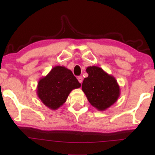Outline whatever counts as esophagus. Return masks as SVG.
I'll return each mask as SVG.
<instances>
[{
    "label": "esophagus",
    "instance_id": "obj_1",
    "mask_svg": "<svg viewBox=\"0 0 155 155\" xmlns=\"http://www.w3.org/2000/svg\"><path fill=\"white\" fill-rule=\"evenodd\" d=\"M77 79L78 81V82H79L80 83H82V82H83V77H78L77 78Z\"/></svg>",
    "mask_w": 155,
    "mask_h": 155
}]
</instances>
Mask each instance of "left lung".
Wrapping results in <instances>:
<instances>
[{"label":"left lung","instance_id":"left-lung-1","mask_svg":"<svg viewBox=\"0 0 155 155\" xmlns=\"http://www.w3.org/2000/svg\"><path fill=\"white\" fill-rule=\"evenodd\" d=\"M88 77L82 84V90L90 103L98 111H105L113 105L120 95V88L116 79L101 68L89 66Z\"/></svg>","mask_w":155,"mask_h":155}]
</instances>
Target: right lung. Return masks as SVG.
<instances>
[{"mask_svg": "<svg viewBox=\"0 0 155 155\" xmlns=\"http://www.w3.org/2000/svg\"><path fill=\"white\" fill-rule=\"evenodd\" d=\"M81 86L71 70L57 65L39 81L37 95L44 105L50 109L56 110L65 103L73 90Z\"/></svg>", "mask_w": 155, "mask_h": 155, "instance_id": "add662e5", "label": "right lung"}]
</instances>
